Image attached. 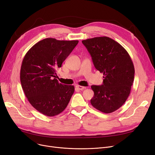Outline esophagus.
I'll return each instance as SVG.
<instances>
[{
    "mask_svg": "<svg viewBox=\"0 0 155 155\" xmlns=\"http://www.w3.org/2000/svg\"><path fill=\"white\" fill-rule=\"evenodd\" d=\"M76 88L77 89H78V90H84V89H85V87H84V86H81V85H76Z\"/></svg>",
    "mask_w": 155,
    "mask_h": 155,
    "instance_id": "34e87169",
    "label": "esophagus"
}]
</instances>
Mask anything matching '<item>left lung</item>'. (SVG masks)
Listing matches in <instances>:
<instances>
[{
  "label": "left lung",
  "mask_w": 155,
  "mask_h": 155,
  "mask_svg": "<svg viewBox=\"0 0 155 155\" xmlns=\"http://www.w3.org/2000/svg\"><path fill=\"white\" fill-rule=\"evenodd\" d=\"M90 54L94 67L104 74L101 85H92L91 104L97 110L109 114L127 101L134 80L135 69L127 51L114 39L96 37L82 41Z\"/></svg>",
  "instance_id": "obj_1"
}]
</instances>
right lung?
I'll use <instances>...</instances> for the list:
<instances>
[{"mask_svg": "<svg viewBox=\"0 0 155 155\" xmlns=\"http://www.w3.org/2000/svg\"><path fill=\"white\" fill-rule=\"evenodd\" d=\"M78 43V40L46 38L31 47L22 61V89L31 105L45 116L58 115L70 101L74 91L73 85L62 84L54 77L56 70Z\"/></svg>", "mask_w": 155, "mask_h": 155, "instance_id": "obj_1", "label": "right lung"}]
</instances>
